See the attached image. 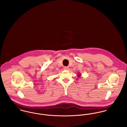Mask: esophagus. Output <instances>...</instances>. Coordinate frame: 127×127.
<instances>
[{"instance_id": "obj_1", "label": "esophagus", "mask_w": 127, "mask_h": 127, "mask_svg": "<svg viewBox=\"0 0 127 127\" xmlns=\"http://www.w3.org/2000/svg\"><path fill=\"white\" fill-rule=\"evenodd\" d=\"M64 70H68V69H69V67H68V66H64Z\"/></svg>"}]
</instances>
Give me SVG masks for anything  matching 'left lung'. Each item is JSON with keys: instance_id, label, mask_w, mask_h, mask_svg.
Masks as SVG:
<instances>
[{"instance_id": "left-lung-1", "label": "left lung", "mask_w": 127, "mask_h": 127, "mask_svg": "<svg viewBox=\"0 0 127 127\" xmlns=\"http://www.w3.org/2000/svg\"><path fill=\"white\" fill-rule=\"evenodd\" d=\"M78 77H80V75H78Z\"/></svg>"}]
</instances>
